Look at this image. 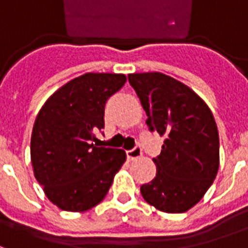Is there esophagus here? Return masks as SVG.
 Returning a JSON list of instances; mask_svg holds the SVG:
<instances>
[{
    "label": "esophagus",
    "instance_id": "1",
    "mask_svg": "<svg viewBox=\"0 0 248 248\" xmlns=\"http://www.w3.org/2000/svg\"><path fill=\"white\" fill-rule=\"evenodd\" d=\"M126 155H127V159H129V161H134L137 158L142 156V149H140V146H135L134 149L126 151Z\"/></svg>",
    "mask_w": 248,
    "mask_h": 248
}]
</instances>
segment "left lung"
<instances>
[{
	"label": "left lung",
	"mask_w": 248,
	"mask_h": 248,
	"mask_svg": "<svg viewBox=\"0 0 248 248\" xmlns=\"http://www.w3.org/2000/svg\"><path fill=\"white\" fill-rule=\"evenodd\" d=\"M145 108L150 131L165 137L153 158L155 178L140 186L146 202L163 213L179 214L195 206L217 177L219 134L211 110L182 82L162 73L129 74Z\"/></svg>",
	"instance_id": "left-lung-1"
}]
</instances>
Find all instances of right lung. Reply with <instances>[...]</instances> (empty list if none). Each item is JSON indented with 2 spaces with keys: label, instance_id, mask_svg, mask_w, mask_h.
Wrapping results in <instances>:
<instances>
[{
  "label": "right lung",
  "instance_id": "1",
  "mask_svg": "<svg viewBox=\"0 0 248 248\" xmlns=\"http://www.w3.org/2000/svg\"><path fill=\"white\" fill-rule=\"evenodd\" d=\"M124 82V74L86 73L58 89L35 118L34 177L61 210L82 213L97 206L126 161L122 149L94 143V133L105 127V105Z\"/></svg>",
  "mask_w": 248,
  "mask_h": 248
}]
</instances>
